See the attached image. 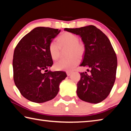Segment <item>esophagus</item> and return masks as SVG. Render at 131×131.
Here are the masks:
<instances>
[{
  "label": "esophagus",
  "mask_w": 131,
  "mask_h": 131,
  "mask_svg": "<svg viewBox=\"0 0 131 131\" xmlns=\"http://www.w3.org/2000/svg\"><path fill=\"white\" fill-rule=\"evenodd\" d=\"M72 72H70V71H67V72H66V74H67V76H69L71 74V73H72Z\"/></svg>",
  "instance_id": "esophagus-1"
}]
</instances>
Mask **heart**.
<instances>
[{
    "instance_id": "obj_1",
    "label": "heart",
    "mask_w": 131,
    "mask_h": 131,
    "mask_svg": "<svg viewBox=\"0 0 131 131\" xmlns=\"http://www.w3.org/2000/svg\"><path fill=\"white\" fill-rule=\"evenodd\" d=\"M57 42L52 41L48 46L50 56L53 60H57L61 56V49L68 48V59H61L54 64L57 70L71 71L78 65L80 58L85 52V46L83 42L79 41V37L71 32H65L62 34L57 39Z\"/></svg>"
}]
</instances>
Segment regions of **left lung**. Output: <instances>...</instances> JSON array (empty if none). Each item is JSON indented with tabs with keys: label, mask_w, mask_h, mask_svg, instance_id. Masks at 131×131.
<instances>
[{
	"label": "left lung",
	"mask_w": 131,
	"mask_h": 131,
	"mask_svg": "<svg viewBox=\"0 0 131 131\" xmlns=\"http://www.w3.org/2000/svg\"><path fill=\"white\" fill-rule=\"evenodd\" d=\"M64 30L79 35L85 46L82 66L90 68V74L80 73L77 96L82 101L98 103L106 98L116 80L117 59L109 39L94 25Z\"/></svg>",
	"instance_id": "obj_1"
}]
</instances>
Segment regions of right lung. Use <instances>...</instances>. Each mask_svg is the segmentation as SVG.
Returning <instances> with one entry per match:
<instances>
[{"label": "right lung", "instance_id": "1", "mask_svg": "<svg viewBox=\"0 0 131 131\" xmlns=\"http://www.w3.org/2000/svg\"><path fill=\"white\" fill-rule=\"evenodd\" d=\"M61 30L37 27L21 39L13 55V78L23 96L35 103H43L57 96L59 84L67 75L51 72L53 61L48 46Z\"/></svg>", "mask_w": 131, "mask_h": 131}]
</instances>
